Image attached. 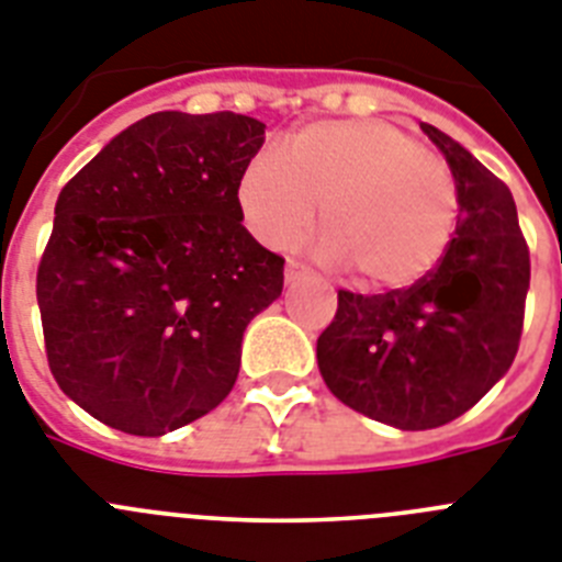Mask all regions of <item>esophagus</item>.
I'll list each match as a JSON object with an SVG mask.
<instances>
[{
    "instance_id": "1",
    "label": "esophagus",
    "mask_w": 562,
    "mask_h": 562,
    "mask_svg": "<svg viewBox=\"0 0 562 562\" xmlns=\"http://www.w3.org/2000/svg\"><path fill=\"white\" fill-rule=\"evenodd\" d=\"M305 273H308V268H305L303 262H296V259H289V262H285V282L303 280Z\"/></svg>"
}]
</instances>
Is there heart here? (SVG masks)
<instances>
[{
  "label": "heart",
  "instance_id": "b5f03b06",
  "mask_svg": "<svg viewBox=\"0 0 562 562\" xmlns=\"http://www.w3.org/2000/svg\"><path fill=\"white\" fill-rule=\"evenodd\" d=\"M323 202L319 257L371 289H405L431 271L460 214L454 173L385 120H323L294 131L285 154L257 150L239 173L245 228L268 248L294 243Z\"/></svg>",
  "mask_w": 562,
  "mask_h": 562
}]
</instances>
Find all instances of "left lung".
Segmentation results:
<instances>
[{
    "instance_id": "left-lung-1",
    "label": "left lung",
    "mask_w": 562,
    "mask_h": 562,
    "mask_svg": "<svg viewBox=\"0 0 562 562\" xmlns=\"http://www.w3.org/2000/svg\"><path fill=\"white\" fill-rule=\"evenodd\" d=\"M419 128L454 173V239L412 289L339 291L337 314L317 339L319 374L334 397L403 431L446 426L512 369L531 277L506 182L449 134L428 122Z\"/></svg>"
}]
</instances>
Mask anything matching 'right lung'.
Instances as JSON below:
<instances>
[{
	"instance_id": "obj_1",
	"label": "right lung",
	"mask_w": 562,
	"mask_h": 562,
	"mask_svg": "<svg viewBox=\"0 0 562 562\" xmlns=\"http://www.w3.org/2000/svg\"><path fill=\"white\" fill-rule=\"evenodd\" d=\"M262 143L243 113L159 111L59 193L36 303L50 374L99 423L162 437L237 383L245 328L282 294L285 266L237 205Z\"/></svg>"
}]
</instances>
